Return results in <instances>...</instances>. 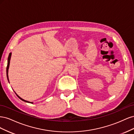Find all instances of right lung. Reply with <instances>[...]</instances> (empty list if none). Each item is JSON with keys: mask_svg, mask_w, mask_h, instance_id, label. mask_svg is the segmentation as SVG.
Returning a JSON list of instances; mask_svg holds the SVG:
<instances>
[{"mask_svg": "<svg viewBox=\"0 0 134 134\" xmlns=\"http://www.w3.org/2000/svg\"><path fill=\"white\" fill-rule=\"evenodd\" d=\"M11 56H12V52H10L9 54V56H8V63H7V79H8V80L9 83V78H8V69H9V64H10V58H11ZM15 94H17V96H18V97L19 99H21L22 100L24 101V102H27V103H33V102H29V101H27V100H26L25 99H22L16 93H15Z\"/></svg>", "mask_w": 134, "mask_h": 134, "instance_id": "obj_1", "label": "right lung"}]
</instances>
